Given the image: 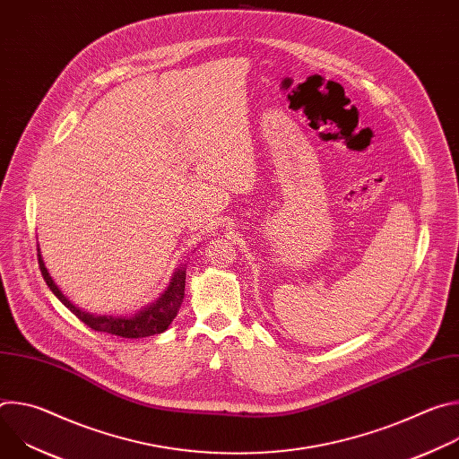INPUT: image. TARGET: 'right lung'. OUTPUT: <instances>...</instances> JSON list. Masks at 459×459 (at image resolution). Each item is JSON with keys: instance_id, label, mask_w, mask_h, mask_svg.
Wrapping results in <instances>:
<instances>
[{"instance_id": "1", "label": "right lung", "mask_w": 459, "mask_h": 459, "mask_svg": "<svg viewBox=\"0 0 459 459\" xmlns=\"http://www.w3.org/2000/svg\"><path fill=\"white\" fill-rule=\"evenodd\" d=\"M38 261H39L43 280L47 281L52 294L76 317H80L85 325H89L91 329H94L98 333H107V334H114L119 338H130V340L161 334L169 329V325L178 316V310L183 303L185 276H186L185 265H178L165 292L154 303L140 308L138 312H134V314H94L85 308H80L76 303H73L67 296L61 292V289L56 285V281L52 280V276L48 274V271L45 267L39 245H38Z\"/></svg>"}]
</instances>
